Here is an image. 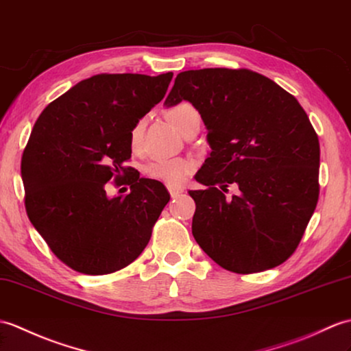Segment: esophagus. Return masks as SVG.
<instances>
[{
	"mask_svg": "<svg viewBox=\"0 0 351 351\" xmlns=\"http://www.w3.org/2000/svg\"><path fill=\"white\" fill-rule=\"evenodd\" d=\"M169 193H170V197L175 199L179 195V193H182V189H173V186H169Z\"/></svg>",
	"mask_w": 351,
	"mask_h": 351,
	"instance_id": "esophagus-1",
	"label": "esophagus"
}]
</instances>
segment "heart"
<instances>
[{"instance_id":"1","label":"heart","mask_w":351,"mask_h":351,"mask_svg":"<svg viewBox=\"0 0 351 351\" xmlns=\"http://www.w3.org/2000/svg\"><path fill=\"white\" fill-rule=\"evenodd\" d=\"M167 118L170 122L179 130H182L194 119H200L199 112L195 110L190 103H179L167 110ZM145 130V119H138L130 132V145L132 148H137L142 142ZM193 170V162L184 158H172V160H158L152 161L146 166V173L149 176L160 179V181L169 184L170 186L182 185L186 175Z\"/></svg>"}]
</instances>
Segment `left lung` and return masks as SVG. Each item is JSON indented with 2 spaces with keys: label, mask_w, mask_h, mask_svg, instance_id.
<instances>
[{
  "label": "left lung",
  "mask_w": 351,
  "mask_h": 351,
  "mask_svg": "<svg viewBox=\"0 0 351 351\" xmlns=\"http://www.w3.org/2000/svg\"><path fill=\"white\" fill-rule=\"evenodd\" d=\"M181 101L200 113L210 146L195 173L206 190L190 191L195 242L232 272L284 263L319 200L320 145L302 106L274 80L245 69L179 73L165 106ZM229 183L240 194L226 199Z\"/></svg>",
  "instance_id": "left-lung-1"
}]
</instances>
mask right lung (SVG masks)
Instances as JSON below:
<instances>
[{
	"mask_svg": "<svg viewBox=\"0 0 351 351\" xmlns=\"http://www.w3.org/2000/svg\"><path fill=\"white\" fill-rule=\"evenodd\" d=\"M172 77L97 75L36 121L21 162L27 214L53 254L77 272H117L148 245L170 195L161 182L130 174L124 161L133 125L162 100ZM110 178L128 183L130 193L110 198Z\"/></svg>",
	"mask_w": 351,
	"mask_h": 351,
	"instance_id": "add662e5",
	"label": "right lung"
}]
</instances>
